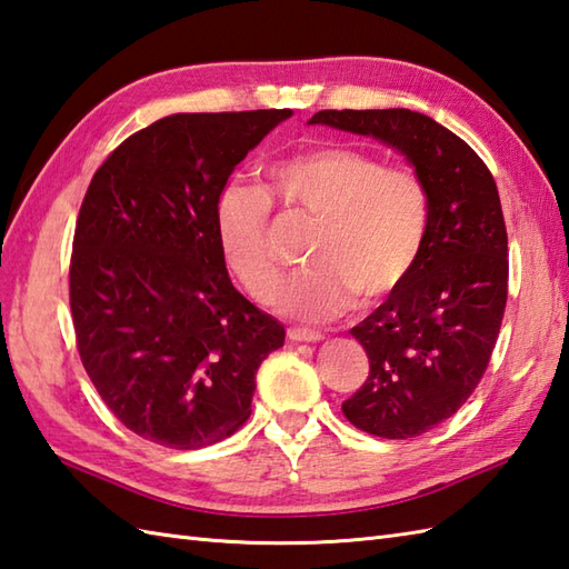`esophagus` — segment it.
I'll return each mask as SVG.
<instances>
[{
	"label": "esophagus",
	"instance_id": "34e87169",
	"mask_svg": "<svg viewBox=\"0 0 569 569\" xmlns=\"http://www.w3.org/2000/svg\"><path fill=\"white\" fill-rule=\"evenodd\" d=\"M288 339L290 341H322L325 337L315 329H306V327H290L288 329Z\"/></svg>",
	"mask_w": 569,
	"mask_h": 569
}]
</instances>
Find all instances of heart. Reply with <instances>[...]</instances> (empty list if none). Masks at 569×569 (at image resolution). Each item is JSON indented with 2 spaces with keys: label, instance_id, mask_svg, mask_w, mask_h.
Masks as SVG:
<instances>
[{
  "label": "heart",
  "instance_id": "b5f03b06",
  "mask_svg": "<svg viewBox=\"0 0 569 569\" xmlns=\"http://www.w3.org/2000/svg\"><path fill=\"white\" fill-rule=\"evenodd\" d=\"M267 179L271 193L317 220L310 269L276 298L283 315L332 320L356 293L363 300L388 296L415 269L431 222V196L417 171L386 167L351 148H322L279 160ZM269 196L247 183L232 181L216 198L224 267L261 302L271 300L281 276L269 247Z\"/></svg>",
  "mask_w": 569,
  "mask_h": 569
}]
</instances>
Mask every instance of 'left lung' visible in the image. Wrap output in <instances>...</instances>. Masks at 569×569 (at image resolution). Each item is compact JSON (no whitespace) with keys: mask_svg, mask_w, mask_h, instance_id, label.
Here are the masks:
<instances>
[{"mask_svg":"<svg viewBox=\"0 0 569 569\" xmlns=\"http://www.w3.org/2000/svg\"><path fill=\"white\" fill-rule=\"evenodd\" d=\"M310 126L376 138L425 179L431 222L407 279L351 329L371 371L341 409L356 429L412 439L453 417L490 363L507 308V228L475 150L409 109L320 111Z\"/></svg>","mask_w":569,"mask_h":569,"instance_id":"8db88e82","label":"left lung"}]
</instances>
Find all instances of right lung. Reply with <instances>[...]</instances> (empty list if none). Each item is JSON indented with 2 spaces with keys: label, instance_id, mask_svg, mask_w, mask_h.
<instances>
[{
  "label": "right lung",
  "instance_id": "right-lung-1",
  "mask_svg": "<svg viewBox=\"0 0 569 569\" xmlns=\"http://www.w3.org/2000/svg\"><path fill=\"white\" fill-rule=\"evenodd\" d=\"M290 109L174 113L109 154L79 208L70 308L79 359L116 419L179 451L252 415L286 329L230 281L216 198Z\"/></svg>",
  "mask_w": 569,
  "mask_h": 569
}]
</instances>
